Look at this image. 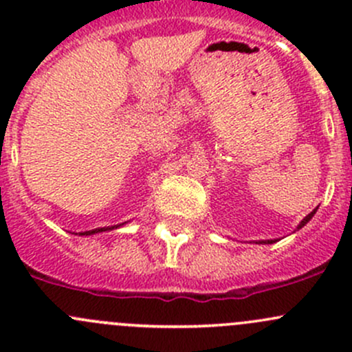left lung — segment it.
<instances>
[{
    "label": "left lung",
    "instance_id": "1",
    "mask_svg": "<svg viewBox=\"0 0 352 352\" xmlns=\"http://www.w3.org/2000/svg\"><path fill=\"white\" fill-rule=\"evenodd\" d=\"M318 209V208H317ZM317 209H314V211H311L310 212V214H307V216H305V218L303 219H301V221H300V225H298L296 226V230H294V232H298V230H301V228H303V226L305 225H307V223L308 221H310V219L311 218H314V214H315V212H317ZM274 242H278V240H258V242H255V243H261V245H267V243H274Z\"/></svg>",
    "mask_w": 352,
    "mask_h": 352
}]
</instances>
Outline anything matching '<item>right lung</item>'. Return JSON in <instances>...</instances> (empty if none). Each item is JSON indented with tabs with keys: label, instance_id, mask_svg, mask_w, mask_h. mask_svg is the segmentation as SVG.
Masks as SVG:
<instances>
[{
	"label": "right lung",
	"instance_id": "right-lung-1",
	"mask_svg": "<svg viewBox=\"0 0 352 352\" xmlns=\"http://www.w3.org/2000/svg\"><path fill=\"white\" fill-rule=\"evenodd\" d=\"M126 225V221L120 223V225H113V226H104V228H95V230H88V232H80L76 233V235H81V236H88V235H95V233H102V232H112V230H117L120 228V226Z\"/></svg>",
	"mask_w": 352,
	"mask_h": 352
}]
</instances>
